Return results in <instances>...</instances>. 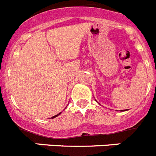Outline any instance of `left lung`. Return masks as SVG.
Returning <instances> with one entry per match:
<instances>
[{"instance_id": "8db88e82", "label": "left lung", "mask_w": 156, "mask_h": 156, "mask_svg": "<svg viewBox=\"0 0 156 156\" xmlns=\"http://www.w3.org/2000/svg\"><path fill=\"white\" fill-rule=\"evenodd\" d=\"M94 100L96 101V99H94ZM96 102H97V101H96ZM126 110H120V111H122H122H126Z\"/></svg>"}]
</instances>
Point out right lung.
Returning <instances> with one entry per match:
<instances>
[{"instance_id":"1","label":"right lung","mask_w":156,"mask_h":156,"mask_svg":"<svg viewBox=\"0 0 156 156\" xmlns=\"http://www.w3.org/2000/svg\"><path fill=\"white\" fill-rule=\"evenodd\" d=\"M62 114V112H61V113H59V114H57V115H55V116H53V117H52V118H51V119H53V118H56V117H58V115H60V114Z\"/></svg>"}]
</instances>
